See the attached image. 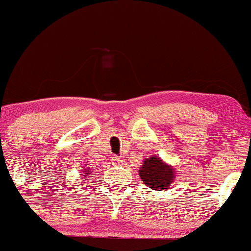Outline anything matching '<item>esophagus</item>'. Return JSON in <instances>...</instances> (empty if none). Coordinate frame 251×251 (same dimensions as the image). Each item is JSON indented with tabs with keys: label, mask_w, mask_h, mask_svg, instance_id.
Segmentation results:
<instances>
[{
	"label": "esophagus",
	"mask_w": 251,
	"mask_h": 251,
	"mask_svg": "<svg viewBox=\"0 0 251 251\" xmlns=\"http://www.w3.org/2000/svg\"><path fill=\"white\" fill-rule=\"evenodd\" d=\"M122 159H121V157H118V156H114L112 157V163H114V165H122Z\"/></svg>",
	"instance_id": "esophagus-1"
}]
</instances>
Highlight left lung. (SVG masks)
Wrapping results in <instances>:
<instances>
[{"label":"left lung","instance_id":"8db88e82","mask_svg":"<svg viewBox=\"0 0 251 251\" xmlns=\"http://www.w3.org/2000/svg\"><path fill=\"white\" fill-rule=\"evenodd\" d=\"M140 178L146 186L156 191H166L172 185L176 176V171L167 165L159 156L147 157L139 171Z\"/></svg>","mask_w":251,"mask_h":251}]
</instances>
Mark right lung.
<instances>
[{
    "mask_svg": "<svg viewBox=\"0 0 251 251\" xmlns=\"http://www.w3.org/2000/svg\"><path fill=\"white\" fill-rule=\"evenodd\" d=\"M89 171H90L89 168H86V170H85V173L83 174V176H86V178H88V176H89V174H90V172H89Z\"/></svg>",
    "mask_w": 251,
    "mask_h": 251,
    "instance_id": "obj_1",
    "label": "right lung"
}]
</instances>
